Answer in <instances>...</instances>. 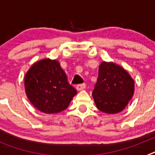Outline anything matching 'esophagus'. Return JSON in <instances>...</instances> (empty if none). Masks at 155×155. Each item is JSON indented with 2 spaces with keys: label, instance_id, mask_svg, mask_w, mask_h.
<instances>
[{
  "label": "esophagus",
  "instance_id": "34e87169",
  "mask_svg": "<svg viewBox=\"0 0 155 155\" xmlns=\"http://www.w3.org/2000/svg\"><path fill=\"white\" fill-rule=\"evenodd\" d=\"M85 87H86L85 84H78V85H77L76 88L78 91H81V90H84Z\"/></svg>",
  "mask_w": 155,
  "mask_h": 155
}]
</instances>
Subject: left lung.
Returning <instances> with one entry per match:
<instances>
[{"label": "left lung", "instance_id": "8db88e82", "mask_svg": "<svg viewBox=\"0 0 155 155\" xmlns=\"http://www.w3.org/2000/svg\"><path fill=\"white\" fill-rule=\"evenodd\" d=\"M134 91V80L124 68L113 63L101 64L92 91L94 101L100 111L109 114L120 113L127 105Z\"/></svg>", "mask_w": 155, "mask_h": 155}]
</instances>
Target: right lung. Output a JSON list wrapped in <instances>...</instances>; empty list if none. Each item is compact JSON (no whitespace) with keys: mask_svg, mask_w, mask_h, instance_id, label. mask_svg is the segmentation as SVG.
I'll return each mask as SVG.
<instances>
[{"mask_svg":"<svg viewBox=\"0 0 155 155\" xmlns=\"http://www.w3.org/2000/svg\"><path fill=\"white\" fill-rule=\"evenodd\" d=\"M25 87L31 103L47 114L64 111L77 94L60 64L50 59L31 66L25 77Z\"/></svg>","mask_w":155,"mask_h":155,"instance_id":"1","label":"right lung"}]
</instances>
